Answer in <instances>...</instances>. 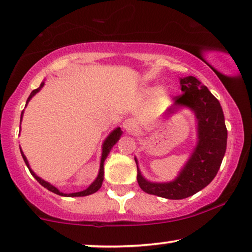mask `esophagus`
Wrapping results in <instances>:
<instances>
[{
  "label": "esophagus",
  "mask_w": 252,
  "mask_h": 252,
  "mask_svg": "<svg viewBox=\"0 0 252 252\" xmlns=\"http://www.w3.org/2000/svg\"><path fill=\"white\" fill-rule=\"evenodd\" d=\"M122 126H123V129L126 131V132H132V131L136 129V125H134L133 120H131V119L126 120V121L123 122Z\"/></svg>",
  "instance_id": "obj_1"
}]
</instances>
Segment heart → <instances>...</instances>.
Returning a JSON list of instances; mask_svg holds the SVG:
<instances>
[{
	"mask_svg": "<svg viewBox=\"0 0 252 252\" xmlns=\"http://www.w3.org/2000/svg\"><path fill=\"white\" fill-rule=\"evenodd\" d=\"M158 90H159L158 87H150V88L147 89V94H148V95H155V94L158 93ZM163 93L168 94V93H170V90H167V89L163 90Z\"/></svg>",
	"mask_w": 252,
	"mask_h": 252,
	"instance_id": "obj_1",
	"label": "heart"
}]
</instances>
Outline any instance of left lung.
I'll return each mask as SVG.
<instances>
[{"mask_svg": "<svg viewBox=\"0 0 252 252\" xmlns=\"http://www.w3.org/2000/svg\"><path fill=\"white\" fill-rule=\"evenodd\" d=\"M182 95L175 97L174 105L165 116L187 107L193 112L197 121V144L189 159L170 182H150L144 178L137 164V180L145 192L173 199H185L207 187L219 172L226 152L227 130L222 106L208 88L192 76L180 78Z\"/></svg>", "mask_w": 252, "mask_h": 252, "instance_id": "left-lung-1", "label": "left lung"}]
</instances>
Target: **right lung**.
Wrapping results in <instances>:
<instances>
[{
    "label": "right lung",
    "instance_id": "1",
    "mask_svg": "<svg viewBox=\"0 0 252 252\" xmlns=\"http://www.w3.org/2000/svg\"><path fill=\"white\" fill-rule=\"evenodd\" d=\"M44 85H45V81H43L42 84H40V86H39L38 88L35 89V90H32V94H30L29 97H28L27 102H26V106H27V104L29 103V100L32 99V97L35 96L36 94L38 93L39 90L44 87ZM22 116H24V111L21 112L20 123H21ZM121 136H122L121 127H116V129H114L110 134H108V136L106 137V139H105L104 142H103L102 157H100V164H99V172H98V175H97V178L95 179V181H94L92 185H90L87 188V189H85L84 191H79V192H73V193H63V192H61V191L58 189V188H55L54 186H52L51 183H48L47 181H45V180H43L42 178L37 176L35 172H33L32 168H30L29 163H28V160H27V157L25 156V154L21 150V148H20V153H21V156H22V158H24L26 165H27V167L29 168L30 173H32V175L37 180V181L40 183V185H42L44 188H46L47 190H50V191H52V192L59 194V196H63V197H85V196H89V194L95 193L96 191H98L100 189V187H102L103 181H104V162H105V159H106V157L108 156V154H110L111 149L113 148V146L116 144V142L119 141V139H120V137H121Z\"/></svg>",
    "mask_w": 252,
    "mask_h": 252
}]
</instances>
